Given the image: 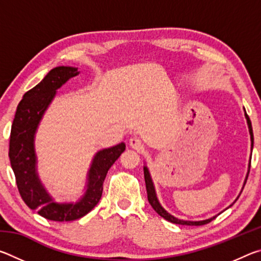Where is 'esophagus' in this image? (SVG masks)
<instances>
[{"label":"esophagus","mask_w":261,"mask_h":261,"mask_svg":"<svg viewBox=\"0 0 261 261\" xmlns=\"http://www.w3.org/2000/svg\"><path fill=\"white\" fill-rule=\"evenodd\" d=\"M129 144H130V147H132V148L136 149V151H138V152L143 151V149L145 148L143 140L139 139V138H137V137H134V138H131L130 141H129Z\"/></svg>","instance_id":"obj_1"}]
</instances>
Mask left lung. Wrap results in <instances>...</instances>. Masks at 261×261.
Wrapping results in <instances>:
<instances>
[{"label": "left lung", "instance_id": "1", "mask_svg": "<svg viewBox=\"0 0 261 261\" xmlns=\"http://www.w3.org/2000/svg\"><path fill=\"white\" fill-rule=\"evenodd\" d=\"M244 112H245V109H244ZM245 118H246V122H247V126H249L250 136H251V151H252V148H253V131H252V125H251L250 117L247 116L246 112H245ZM250 163H251V160H250ZM247 176H249V171H247V175H246L245 180H244V185L246 183ZM144 177H145V183H146V191H147V198H148L149 204H151V206L153 207V210L155 211L159 215L162 216V218L166 219L167 221H169V222H173V223H176V224H183V226H202V224L210 223L212 220H214L216 218V216H213V218L207 219V220H202V221H184V220H179L177 218H175V216L168 213V212L161 206L160 202H159L156 193H155V189H154V184L152 182L151 175H149V171H148L146 166L144 167ZM244 185H243V188H244Z\"/></svg>", "mask_w": 261, "mask_h": 261}]
</instances>
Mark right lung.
Here are the masks:
<instances>
[{"mask_svg":"<svg viewBox=\"0 0 261 261\" xmlns=\"http://www.w3.org/2000/svg\"><path fill=\"white\" fill-rule=\"evenodd\" d=\"M78 73V68L56 67L37 86L26 92L17 107L9 144L11 168L24 202L43 218L59 222L81 219L94 208L102 196L103 180L109 168L125 149V144L121 143L95 154L87 173L86 191L77 202H56L42 185L37 173L35 132L57 88Z\"/></svg>","mask_w":261,"mask_h":261,"instance_id":"1","label":"right lung"}]
</instances>
